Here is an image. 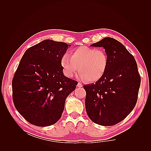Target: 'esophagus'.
<instances>
[{"label":"esophagus","instance_id":"34e87169","mask_svg":"<svg viewBox=\"0 0 151 151\" xmlns=\"http://www.w3.org/2000/svg\"><path fill=\"white\" fill-rule=\"evenodd\" d=\"M77 87H78V88H82V87H83V84L79 83L78 84H77Z\"/></svg>","mask_w":151,"mask_h":151}]
</instances>
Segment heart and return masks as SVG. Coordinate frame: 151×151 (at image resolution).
Masks as SVG:
<instances>
[{"label":"heart","mask_w":151,"mask_h":151,"mask_svg":"<svg viewBox=\"0 0 151 151\" xmlns=\"http://www.w3.org/2000/svg\"><path fill=\"white\" fill-rule=\"evenodd\" d=\"M64 74L72 77L79 70L82 80L94 82L100 79L106 72L108 65V57L103 49L82 46L74 49L71 55L63 54L60 60Z\"/></svg>","instance_id":"heart-1"}]
</instances>
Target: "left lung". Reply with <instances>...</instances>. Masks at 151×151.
Here are the masks:
<instances>
[{
    "label": "left lung",
    "instance_id": "8db88e82",
    "mask_svg": "<svg viewBox=\"0 0 151 151\" xmlns=\"http://www.w3.org/2000/svg\"><path fill=\"white\" fill-rule=\"evenodd\" d=\"M91 46L105 49L108 65L95 84L83 86L86 110L95 123L112 126L124 120L137 103L141 81L137 65L134 56L115 39L104 38Z\"/></svg>",
    "mask_w": 151,
    "mask_h": 151
}]
</instances>
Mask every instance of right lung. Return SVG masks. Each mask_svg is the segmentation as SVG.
Masks as SVG:
<instances>
[{
    "label": "right lung",
    "instance_id": "add662e5",
    "mask_svg": "<svg viewBox=\"0 0 151 151\" xmlns=\"http://www.w3.org/2000/svg\"><path fill=\"white\" fill-rule=\"evenodd\" d=\"M70 45L51 40L29 48L12 81V99L20 115L38 127L53 125L61 118L67 97L77 82L63 75L60 60Z\"/></svg>",
    "mask_w": 151,
    "mask_h": 151
}]
</instances>
